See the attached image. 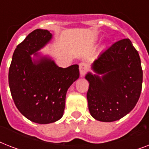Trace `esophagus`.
Here are the masks:
<instances>
[{
	"instance_id": "obj_1",
	"label": "esophagus",
	"mask_w": 149,
	"mask_h": 149,
	"mask_svg": "<svg viewBox=\"0 0 149 149\" xmlns=\"http://www.w3.org/2000/svg\"><path fill=\"white\" fill-rule=\"evenodd\" d=\"M79 72H80V75H81L82 77H84V75L86 74V72L88 71V65L87 64L84 62H82V63H79Z\"/></svg>"
}]
</instances>
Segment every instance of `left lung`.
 <instances>
[{
  "label": "left lung",
  "mask_w": 149,
  "mask_h": 149,
  "mask_svg": "<svg viewBox=\"0 0 149 149\" xmlns=\"http://www.w3.org/2000/svg\"><path fill=\"white\" fill-rule=\"evenodd\" d=\"M88 72V108L94 119L118 120L132 111L141 94L143 72L139 54L128 38L118 41L101 53Z\"/></svg>",
  "instance_id": "left-lung-1"
}]
</instances>
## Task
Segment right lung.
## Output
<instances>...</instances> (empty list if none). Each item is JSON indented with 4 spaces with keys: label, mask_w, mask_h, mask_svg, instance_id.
Instances as JSON below:
<instances>
[{
    "label": "right lung",
    "mask_w": 149,
    "mask_h": 149,
    "mask_svg": "<svg viewBox=\"0 0 149 149\" xmlns=\"http://www.w3.org/2000/svg\"><path fill=\"white\" fill-rule=\"evenodd\" d=\"M52 38L45 29L31 32L15 49L8 73L10 93L18 111L42 125L63 117L66 92L79 77L77 64L59 67L50 56L38 52Z\"/></svg>",
    "instance_id": "obj_1"
}]
</instances>
